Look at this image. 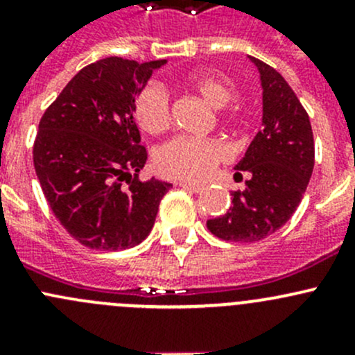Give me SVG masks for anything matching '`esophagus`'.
Returning a JSON list of instances; mask_svg holds the SVG:
<instances>
[{"label":"esophagus","instance_id":"esophagus-1","mask_svg":"<svg viewBox=\"0 0 355 355\" xmlns=\"http://www.w3.org/2000/svg\"><path fill=\"white\" fill-rule=\"evenodd\" d=\"M178 187L185 189V191H191V192H200L202 191V185H198V184H191V182H177Z\"/></svg>","mask_w":355,"mask_h":355}]
</instances>
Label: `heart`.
Masks as SVG:
<instances>
[{"instance_id": "b5f03b06", "label": "heart", "mask_w": 355, "mask_h": 355, "mask_svg": "<svg viewBox=\"0 0 355 355\" xmlns=\"http://www.w3.org/2000/svg\"><path fill=\"white\" fill-rule=\"evenodd\" d=\"M184 85L199 96L207 106L218 108L223 123H234L237 110L230 105L235 87L227 77L214 71L198 70L184 78ZM137 125L149 135H157L170 127V105L164 91L157 85H148L134 101ZM227 157L223 146L216 141L177 137L161 146L155 156L157 171L164 177L180 180H202L216 164Z\"/></svg>"}]
</instances>
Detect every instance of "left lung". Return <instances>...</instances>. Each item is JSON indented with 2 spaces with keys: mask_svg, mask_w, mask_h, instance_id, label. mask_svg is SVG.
Instances as JSON below:
<instances>
[{
  "mask_svg": "<svg viewBox=\"0 0 355 355\" xmlns=\"http://www.w3.org/2000/svg\"><path fill=\"white\" fill-rule=\"evenodd\" d=\"M263 87V128L235 166L249 175L244 191L232 192L223 216L207 220V230L230 242H257L284 227L302 200L314 168V139L299 98L273 67L249 56Z\"/></svg>",
  "mask_w": 355,
  "mask_h": 355,
  "instance_id": "obj_1",
  "label": "left lung"
}]
</instances>
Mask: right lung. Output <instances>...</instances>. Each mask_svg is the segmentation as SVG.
<instances>
[{
	"label": "right lung",
	"mask_w": 355,
	"mask_h": 355,
	"mask_svg": "<svg viewBox=\"0 0 355 355\" xmlns=\"http://www.w3.org/2000/svg\"><path fill=\"white\" fill-rule=\"evenodd\" d=\"M166 60L118 56L84 67L44 111L34 168L60 223L89 249L141 244L171 184L139 180L148 153L134 120L135 96Z\"/></svg>",
	"instance_id": "1"
}]
</instances>
